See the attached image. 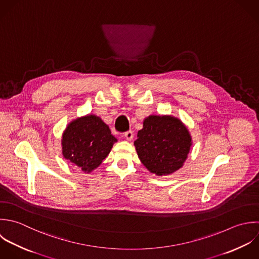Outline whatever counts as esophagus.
Returning a JSON list of instances; mask_svg holds the SVG:
<instances>
[{"label": "esophagus", "mask_w": 259, "mask_h": 259, "mask_svg": "<svg viewBox=\"0 0 259 259\" xmlns=\"http://www.w3.org/2000/svg\"><path fill=\"white\" fill-rule=\"evenodd\" d=\"M124 136H125V138H126L127 140H132V138H133V132H132L131 130H129V131L125 132Z\"/></svg>", "instance_id": "1"}]
</instances>
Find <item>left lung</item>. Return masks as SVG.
Listing matches in <instances>:
<instances>
[{"label": "left lung", "mask_w": 259, "mask_h": 259, "mask_svg": "<svg viewBox=\"0 0 259 259\" xmlns=\"http://www.w3.org/2000/svg\"><path fill=\"white\" fill-rule=\"evenodd\" d=\"M144 166L156 176L181 168L192 145V138L181 120L171 116H149L134 142Z\"/></svg>", "instance_id": "8db88e82"}]
</instances>
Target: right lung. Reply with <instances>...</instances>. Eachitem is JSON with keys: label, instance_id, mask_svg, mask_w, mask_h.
<instances>
[{"label": "right lung", "instance_id": "1", "mask_svg": "<svg viewBox=\"0 0 259 259\" xmlns=\"http://www.w3.org/2000/svg\"><path fill=\"white\" fill-rule=\"evenodd\" d=\"M116 141L100 117L88 115L66 127L62 136V154L82 171L91 172L108 156Z\"/></svg>", "mask_w": 259, "mask_h": 259}]
</instances>
